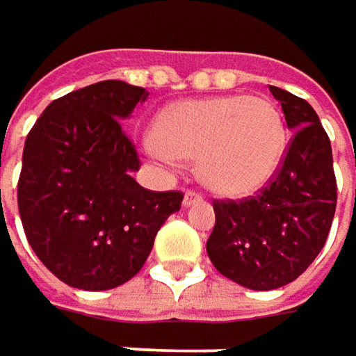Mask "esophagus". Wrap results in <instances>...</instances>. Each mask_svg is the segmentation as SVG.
<instances>
[{
    "mask_svg": "<svg viewBox=\"0 0 356 356\" xmlns=\"http://www.w3.org/2000/svg\"><path fill=\"white\" fill-rule=\"evenodd\" d=\"M202 200H204L202 193H197V191H193V189H187V191H185V197H183V206L189 208V206H193V204H200Z\"/></svg>",
    "mask_w": 356,
    "mask_h": 356,
    "instance_id": "34e87169",
    "label": "esophagus"
}]
</instances>
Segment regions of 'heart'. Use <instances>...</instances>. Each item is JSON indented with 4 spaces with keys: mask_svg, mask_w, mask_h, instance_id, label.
<instances>
[{
    "mask_svg": "<svg viewBox=\"0 0 356 356\" xmlns=\"http://www.w3.org/2000/svg\"><path fill=\"white\" fill-rule=\"evenodd\" d=\"M287 150L281 110L267 97L181 99L159 113L145 152L165 167L197 161L202 183L222 197H248L277 175Z\"/></svg>",
    "mask_w": 356,
    "mask_h": 356,
    "instance_id": "b5f03b06",
    "label": "heart"
}]
</instances>
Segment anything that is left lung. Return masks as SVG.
Masks as SVG:
<instances>
[{
    "mask_svg": "<svg viewBox=\"0 0 356 356\" xmlns=\"http://www.w3.org/2000/svg\"><path fill=\"white\" fill-rule=\"evenodd\" d=\"M293 132L273 181L243 202H213L216 226L206 250L234 283L269 291L296 281L328 238L337 210L332 148L306 99L269 85Z\"/></svg>",
    "mask_w": 356,
    "mask_h": 356,
    "instance_id": "1",
    "label": "left lung"
}]
</instances>
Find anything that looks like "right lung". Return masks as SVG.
<instances>
[{
  "label": "right lung",
  "instance_id": "obj_1",
  "mask_svg": "<svg viewBox=\"0 0 356 356\" xmlns=\"http://www.w3.org/2000/svg\"><path fill=\"white\" fill-rule=\"evenodd\" d=\"M143 87L99 81L54 99L32 126L22 154L17 210L26 238L71 287L113 289L138 273L181 191H150L122 128L145 102Z\"/></svg>",
  "mask_w": 356,
  "mask_h": 356
}]
</instances>
